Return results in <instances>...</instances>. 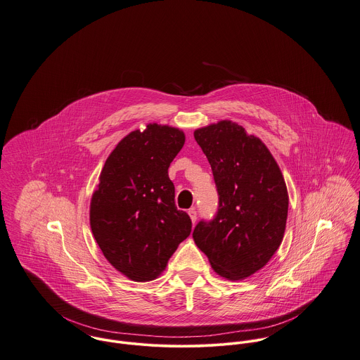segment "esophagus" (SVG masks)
Here are the masks:
<instances>
[{"mask_svg": "<svg viewBox=\"0 0 360 360\" xmlns=\"http://www.w3.org/2000/svg\"><path fill=\"white\" fill-rule=\"evenodd\" d=\"M188 214H189V217H191L192 222L195 224V222H196V219H198V214H196V210H195V208H191V210L188 211Z\"/></svg>", "mask_w": 360, "mask_h": 360, "instance_id": "34e87169", "label": "esophagus"}]
</instances>
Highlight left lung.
Masks as SVG:
<instances>
[{
    "label": "left lung",
    "mask_w": 360,
    "mask_h": 360,
    "mask_svg": "<svg viewBox=\"0 0 360 360\" xmlns=\"http://www.w3.org/2000/svg\"><path fill=\"white\" fill-rule=\"evenodd\" d=\"M217 185L219 205L199 222L193 240L217 275L243 280L262 269L283 241L288 193L266 145L238 122L221 120L195 131Z\"/></svg>",
    "instance_id": "obj_1"
}]
</instances>
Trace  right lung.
I'll return each mask as SVG.
<instances>
[{
	"mask_svg": "<svg viewBox=\"0 0 360 360\" xmlns=\"http://www.w3.org/2000/svg\"><path fill=\"white\" fill-rule=\"evenodd\" d=\"M185 143L182 129L150 122L124 136L105 162L89 204L92 235L105 258L134 281L158 279L192 231L176 210L168 167Z\"/></svg>",
	"mask_w": 360,
	"mask_h": 360,
	"instance_id": "obj_1",
	"label": "right lung"
}]
</instances>
